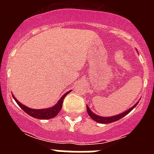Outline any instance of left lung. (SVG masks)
Returning a JSON list of instances; mask_svg holds the SVG:
<instances>
[{"label": "left lung", "mask_w": 154, "mask_h": 154, "mask_svg": "<svg viewBox=\"0 0 154 154\" xmlns=\"http://www.w3.org/2000/svg\"><path fill=\"white\" fill-rule=\"evenodd\" d=\"M139 101L137 102L136 104H134L132 107H130L129 109H127L125 112H122L120 114H117V115L116 116H98L96 114H95L94 112H92V110L89 109V107L88 106H86V109H87V112L89 114V116L93 119L94 121H96L97 123H105V124H106V123H113V122H116V121L119 120V119H122L123 117H124L125 116L127 115L129 112H130L133 109L135 108L137 106V105L138 104Z\"/></svg>", "instance_id": "obj_1"}]
</instances>
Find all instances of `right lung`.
<instances>
[{
    "label": "right lung",
    "mask_w": 154,
    "mask_h": 154,
    "mask_svg": "<svg viewBox=\"0 0 154 154\" xmlns=\"http://www.w3.org/2000/svg\"><path fill=\"white\" fill-rule=\"evenodd\" d=\"M70 92L71 90L69 91V92H67L66 93L64 94L63 96L61 97V99L58 100V102L55 105V106L49 107V108L41 109H35L29 108V107L21 104V103H20V102H19L18 100L14 97V96L13 94H12V96H13L14 99L15 100L16 103H17V105H18L19 106L21 107V108L24 110V112H26L27 114H28L29 116H32V117L34 118H36V119H49L53 117H55V116H56L58 114V112H60V110L62 109V103H63L64 99H65V97L66 96V95H68Z\"/></svg>",
    "instance_id": "right-lung-1"
}]
</instances>
